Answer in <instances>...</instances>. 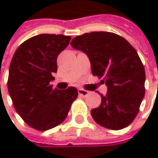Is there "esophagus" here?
Returning a JSON list of instances; mask_svg holds the SVG:
<instances>
[{"instance_id": "34e87169", "label": "esophagus", "mask_w": 158, "mask_h": 158, "mask_svg": "<svg viewBox=\"0 0 158 158\" xmlns=\"http://www.w3.org/2000/svg\"><path fill=\"white\" fill-rule=\"evenodd\" d=\"M78 91H79V95H81V96H87L89 93V90H86V89H79Z\"/></svg>"}]
</instances>
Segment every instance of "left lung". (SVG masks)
Instances as JSON below:
<instances>
[{"label": "left lung", "instance_id": "1", "mask_svg": "<svg viewBox=\"0 0 158 158\" xmlns=\"http://www.w3.org/2000/svg\"><path fill=\"white\" fill-rule=\"evenodd\" d=\"M71 47L84 52L93 76L103 78L108 88L99 107L90 110L94 121L110 130L128 126L137 115L144 96L145 72L130 43L110 32H91L76 36Z\"/></svg>", "mask_w": 158, "mask_h": 158}]
</instances>
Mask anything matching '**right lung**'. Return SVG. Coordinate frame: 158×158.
Listing matches in <instances>:
<instances>
[{"label": "right lung", "instance_id": "add662e5", "mask_svg": "<svg viewBox=\"0 0 158 158\" xmlns=\"http://www.w3.org/2000/svg\"><path fill=\"white\" fill-rule=\"evenodd\" d=\"M71 37L42 34L24 41L12 58L8 91L17 113L31 127L47 131L60 124L78 97L75 87L53 89L56 58Z\"/></svg>", "mask_w": 158, "mask_h": 158}]
</instances>
